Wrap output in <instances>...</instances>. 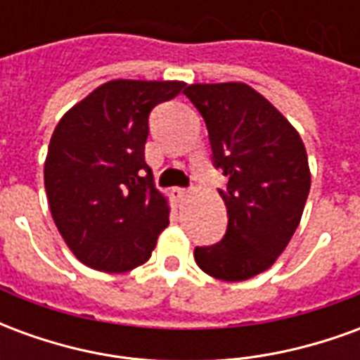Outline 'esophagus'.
Here are the masks:
<instances>
[{
  "label": "esophagus",
  "instance_id": "obj_1",
  "mask_svg": "<svg viewBox=\"0 0 360 360\" xmlns=\"http://www.w3.org/2000/svg\"><path fill=\"white\" fill-rule=\"evenodd\" d=\"M172 196L175 200H183L185 196H187V188H181V187H173L172 188Z\"/></svg>",
  "mask_w": 360,
  "mask_h": 360
}]
</instances>
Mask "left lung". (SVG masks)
Returning <instances> with one entry per match:
<instances>
[{
	"instance_id": "8db88e82",
	"label": "left lung",
	"mask_w": 360,
	"mask_h": 360,
	"mask_svg": "<svg viewBox=\"0 0 360 360\" xmlns=\"http://www.w3.org/2000/svg\"><path fill=\"white\" fill-rule=\"evenodd\" d=\"M185 96L206 123L212 164L227 177L226 188H218L226 235L196 247V264L224 281L255 278L276 262L301 221L310 191L304 144L264 96L243 82L191 84Z\"/></svg>"
}]
</instances>
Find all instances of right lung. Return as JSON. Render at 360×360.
Listing matches in <instances>:
<instances>
[{
    "label": "right lung",
    "instance_id": "1",
    "mask_svg": "<svg viewBox=\"0 0 360 360\" xmlns=\"http://www.w3.org/2000/svg\"><path fill=\"white\" fill-rule=\"evenodd\" d=\"M179 81H110L67 111L51 134L44 185L51 216L82 264L129 271L144 264L169 224L144 144L150 111Z\"/></svg>",
    "mask_w": 360,
    "mask_h": 360
}]
</instances>
